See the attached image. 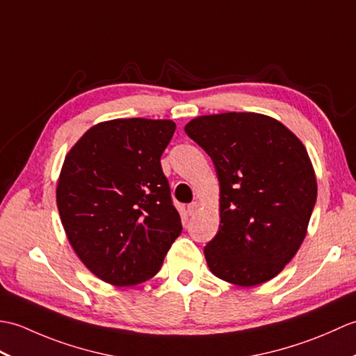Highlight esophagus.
Instances as JSON below:
<instances>
[{"label":"esophagus","mask_w":356,"mask_h":356,"mask_svg":"<svg viewBox=\"0 0 356 356\" xmlns=\"http://www.w3.org/2000/svg\"><path fill=\"white\" fill-rule=\"evenodd\" d=\"M197 209H199V203L193 202V203H190V205H188V214L194 216L195 213H197Z\"/></svg>","instance_id":"esophagus-1"}]
</instances>
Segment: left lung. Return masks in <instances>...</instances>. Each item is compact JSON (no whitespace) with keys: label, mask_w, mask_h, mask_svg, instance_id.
I'll use <instances>...</instances> for the list:
<instances>
[{"label":"left lung","mask_w":356,"mask_h":356,"mask_svg":"<svg viewBox=\"0 0 356 356\" xmlns=\"http://www.w3.org/2000/svg\"><path fill=\"white\" fill-rule=\"evenodd\" d=\"M185 133L213 159L220 182V225L205 246L211 272L245 287L274 278L303 243L315 207L305 145L259 113L199 116Z\"/></svg>","instance_id":"obj_1"}]
</instances>
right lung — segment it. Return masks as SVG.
<instances>
[{"mask_svg": "<svg viewBox=\"0 0 356 356\" xmlns=\"http://www.w3.org/2000/svg\"><path fill=\"white\" fill-rule=\"evenodd\" d=\"M176 124L113 119L65 156L56 188L61 222L81 261L113 286L154 277L180 232L161 156Z\"/></svg>", "mask_w": 356, "mask_h": 356, "instance_id": "add662e5", "label": "right lung"}]
</instances>
